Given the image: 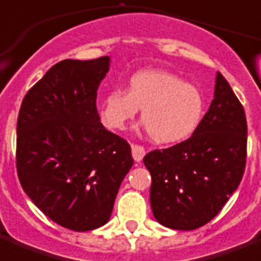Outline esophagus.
I'll list each match as a JSON object with an SVG mask.
<instances>
[{
	"mask_svg": "<svg viewBox=\"0 0 261 261\" xmlns=\"http://www.w3.org/2000/svg\"><path fill=\"white\" fill-rule=\"evenodd\" d=\"M132 156L135 161L140 163L143 160V157L145 156V149L141 145H132Z\"/></svg>",
	"mask_w": 261,
	"mask_h": 261,
	"instance_id": "34e87169",
	"label": "esophagus"
}]
</instances>
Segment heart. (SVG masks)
<instances>
[{
    "mask_svg": "<svg viewBox=\"0 0 261 261\" xmlns=\"http://www.w3.org/2000/svg\"><path fill=\"white\" fill-rule=\"evenodd\" d=\"M141 109L145 129L157 144H177L195 133L203 120L204 97L193 84L164 70H141L126 89H113L100 101V118L112 130H122Z\"/></svg>",
    "mask_w": 261,
    "mask_h": 261,
    "instance_id": "obj_1",
    "label": "heart"
}]
</instances>
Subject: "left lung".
I'll return each mask as SVG.
<instances>
[{"mask_svg":"<svg viewBox=\"0 0 261 261\" xmlns=\"http://www.w3.org/2000/svg\"><path fill=\"white\" fill-rule=\"evenodd\" d=\"M245 159L244 108L217 72L213 100L192 137L144 157L152 176L149 195L154 219L171 229L203 227L238 189Z\"/></svg>","mask_w":261,"mask_h":261,"instance_id":"1","label":"left lung"}]
</instances>
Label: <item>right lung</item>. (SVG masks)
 <instances>
[{
    "label": "right lung",
    "instance_id": "obj_1",
    "mask_svg": "<svg viewBox=\"0 0 261 261\" xmlns=\"http://www.w3.org/2000/svg\"><path fill=\"white\" fill-rule=\"evenodd\" d=\"M111 57L64 60L23 97L17 120V173L41 212L72 231L109 221L133 165L130 145L100 122L97 89Z\"/></svg>",
    "mask_w": 261,
    "mask_h": 261
}]
</instances>
